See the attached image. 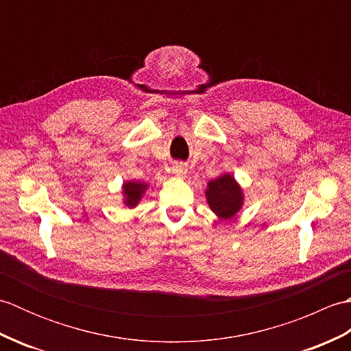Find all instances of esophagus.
<instances>
[{
    "mask_svg": "<svg viewBox=\"0 0 351 351\" xmlns=\"http://www.w3.org/2000/svg\"><path fill=\"white\" fill-rule=\"evenodd\" d=\"M187 164L184 162H176L173 164V167H171V171H173L175 176L178 178H185V175H187Z\"/></svg>",
    "mask_w": 351,
    "mask_h": 351,
    "instance_id": "obj_1",
    "label": "esophagus"
}]
</instances>
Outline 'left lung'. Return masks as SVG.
<instances>
[{"instance_id": "obj_1", "label": "left lung", "mask_w": 351, "mask_h": 351, "mask_svg": "<svg viewBox=\"0 0 351 351\" xmlns=\"http://www.w3.org/2000/svg\"><path fill=\"white\" fill-rule=\"evenodd\" d=\"M205 196L211 211L221 220L232 219L244 204L243 189L230 173H225L208 182Z\"/></svg>"}]
</instances>
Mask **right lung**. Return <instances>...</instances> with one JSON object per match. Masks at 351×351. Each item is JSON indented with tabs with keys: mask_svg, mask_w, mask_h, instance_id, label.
<instances>
[{
	"mask_svg": "<svg viewBox=\"0 0 351 351\" xmlns=\"http://www.w3.org/2000/svg\"><path fill=\"white\" fill-rule=\"evenodd\" d=\"M147 190L146 182L138 181H126L122 185V195H123V205L128 208H136L137 204L143 197Z\"/></svg>",
	"mask_w": 351,
	"mask_h": 351,
	"instance_id": "add662e5",
	"label": "right lung"
}]
</instances>
